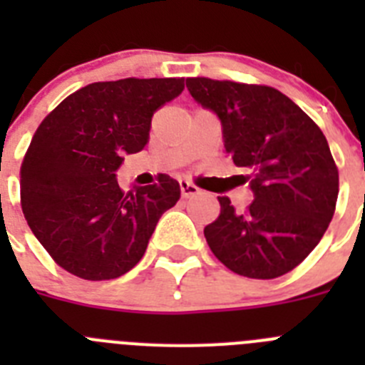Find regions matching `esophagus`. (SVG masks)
<instances>
[{
    "instance_id": "esophagus-1",
    "label": "esophagus",
    "mask_w": 365,
    "mask_h": 365,
    "mask_svg": "<svg viewBox=\"0 0 365 365\" xmlns=\"http://www.w3.org/2000/svg\"><path fill=\"white\" fill-rule=\"evenodd\" d=\"M179 186H180V193H182V197H192L195 193H199V188L193 182L186 179H180L179 180Z\"/></svg>"
}]
</instances>
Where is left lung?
<instances>
[{
	"instance_id": "left-lung-1",
	"label": "left lung",
	"mask_w": 365,
	"mask_h": 365,
	"mask_svg": "<svg viewBox=\"0 0 365 365\" xmlns=\"http://www.w3.org/2000/svg\"><path fill=\"white\" fill-rule=\"evenodd\" d=\"M186 87L217 115L225 150L247 170L254 193L245 212L219 195L221 214L205 227L206 243L240 276L291 272L320 243L336 206L338 170L327 138L274 87L210 78H186Z\"/></svg>"
}]
</instances>
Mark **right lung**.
<instances>
[{"label": "right lung", "instance_id": "add662e5", "mask_svg": "<svg viewBox=\"0 0 365 365\" xmlns=\"http://www.w3.org/2000/svg\"><path fill=\"white\" fill-rule=\"evenodd\" d=\"M182 89V78L89 83L43 118L21 164V208L67 272L115 279L143 259L160 215L179 201V182L160 175L124 193L117 170L144 150L153 113Z\"/></svg>", "mask_w": 365, "mask_h": 365}]
</instances>
